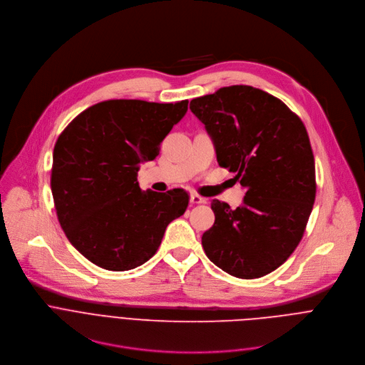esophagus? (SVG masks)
I'll list each match as a JSON object with an SVG mask.
<instances>
[{
	"label": "esophagus",
	"mask_w": 365,
	"mask_h": 365,
	"mask_svg": "<svg viewBox=\"0 0 365 365\" xmlns=\"http://www.w3.org/2000/svg\"><path fill=\"white\" fill-rule=\"evenodd\" d=\"M190 203H192V205L206 203V197H202V196H199L197 193H192V195H190Z\"/></svg>",
	"instance_id": "1"
}]
</instances>
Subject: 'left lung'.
Instances as JSON below:
<instances>
[{
    "label": "left lung",
    "mask_w": 365,
    "mask_h": 365,
    "mask_svg": "<svg viewBox=\"0 0 365 365\" xmlns=\"http://www.w3.org/2000/svg\"><path fill=\"white\" fill-rule=\"evenodd\" d=\"M221 168L247 190L242 205L214 199L202 235L211 262L238 279L280 267L300 242L317 195L315 159L302 120L276 96L247 85L190 101Z\"/></svg>",
    "instance_id": "1"
}]
</instances>
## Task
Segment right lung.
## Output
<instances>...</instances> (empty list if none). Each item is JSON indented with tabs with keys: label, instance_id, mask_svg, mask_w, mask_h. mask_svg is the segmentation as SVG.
<instances>
[{
	"label": "right lung",
	"instance_id": "right-lung-1",
	"mask_svg": "<svg viewBox=\"0 0 365 365\" xmlns=\"http://www.w3.org/2000/svg\"><path fill=\"white\" fill-rule=\"evenodd\" d=\"M187 111V101L158 103L110 99L81 113L53 150L51 195L71 244L111 272L144 264L168 225L185 214L183 189L143 192L137 172Z\"/></svg>",
	"mask_w": 365,
	"mask_h": 365
}]
</instances>
